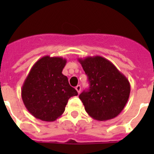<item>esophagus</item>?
Here are the masks:
<instances>
[{"label":"esophagus","instance_id":"esophagus-1","mask_svg":"<svg viewBox=\"0 0 154 154\" xmlns=\"http://www.w3.org/2000/svg\"><path fill=\"white\" fill-rule=\"evenodd\" d=\"M75 89H76V91L78 92V93H80V92H81V85H77V86L75 87Z\"/></svg>","mask_w":154,"mask_h":154}]
</instances>
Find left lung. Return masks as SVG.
I'll list each match as a JSON object with an SVG mask.
<instances>
[{
  "label": "left lung",
  "instance_id": "8db88e82",
  "mask_svg": "<svg viewBox=\"0 0 154 154\" xmlns=\"http://www.w3.org/2000/svg\"><path fill=\"white\" fill-rule=\"evenodd\" d=\"M78 60L90 84L89 90L79 95L87 113L99 121L116 117L130 97L129 80L112 62L102 56H88Z\"/></svg>",
  "mask_w": 154,
  "mask_h": 154
}]
</instances>
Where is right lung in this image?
<instances>
[{"mask_svg":"<svg viewBox=\"0 0 154 154\" xmlns=\"http://www.w3.org/2000/svg\"><path fill=\"white\" fill-rule=\"evenodd\" d=\"M67 61L62 57H42L30 70L21 88V98L36 119L53 122L65 111L69 99L78 92L62 70Z\"/></svg>","mask_w":154,"mask_h":154,"instance_id":"obj_1","label":"right lung"}]
</instances>
